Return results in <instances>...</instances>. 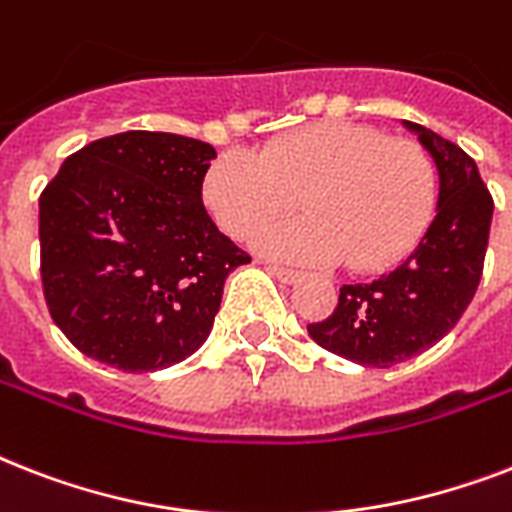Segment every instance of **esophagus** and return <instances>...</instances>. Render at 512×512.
Wrapping results in <instances>:
<instances>
[{"label": "esophagus", "instance_id": "1", "mask_svg": "<svg viewBox=\"0 0 512 512\" xmlns=\"http://www.w3.org/2000/svg\"><path fill=\"white\" fill-rule=\"evenodd\" d=\"M268 271H271L279 281H284V284H295V281L300 279V271H295V268H284V265H268Z\"/></svg>", "mask_w": 512, "mask_h": 512}]
</instances>
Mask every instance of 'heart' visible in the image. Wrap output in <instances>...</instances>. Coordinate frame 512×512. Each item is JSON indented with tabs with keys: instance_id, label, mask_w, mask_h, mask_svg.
<instances>
[{
	"instance_id": "heart-1",
	"label": "heart",
	"mask_w": 512,
	"mask_h": 512,
	"mask_svg": "<svg viewBox=\"0 0 512 512\" xmlns=\"http://www.w3.org/2000/svg\"><path fill=\"white\" fill-rule=\"evenodd\" d=\"M204 201L231 239L252 241L297 209L311 212L260 239L268 255L380 273L401 263L433 223L436 159L372 124L316 122L263 154L225 151L204 175Z\"/></svg>"
}]
</instances>
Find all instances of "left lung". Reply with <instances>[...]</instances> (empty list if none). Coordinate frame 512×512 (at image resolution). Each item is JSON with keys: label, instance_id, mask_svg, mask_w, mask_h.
Returning a JSON list of instances; mask_svg holds the SVG:
<instances>
[{"label": "left lung", "instance_id": "8db88e82", "mask_svg": "<svg viewBox=\"0 0 512 512\" xmlns=\"http://www.w3.org/2000/svg\"><path fill=\"white\" fill-rule=\"evenodd\" d=\"M406 124L422 132L438 164L436 220L396 271L369 284H345L332 316L308 324L321 348L377 369L433 348L468 311L484 273L494 212L476 162L452 140Z\"/></svg>", "mask_w": 512, "mask_h": 512}]
</instances>
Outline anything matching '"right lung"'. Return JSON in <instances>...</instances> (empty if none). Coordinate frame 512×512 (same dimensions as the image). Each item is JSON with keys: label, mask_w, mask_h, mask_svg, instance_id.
I'll list each match as a JSON object with an SVG mask.
<instances>
[{"label": "right lung", "mask_w": 512, "mask_h": 512, "mask_svg": "<svg viewBox=\"0 0 512 512\" xmlns=\"http://www.w3.org/2000/svg\"><path fill=\"white\" fill-rule=\"evenodd\" d=\"M215 148L132 130L71 154L39 196V271L71 345L124 372H156L207 340L228 273L252 257L201 201Z\"/></svg>", "instance_id": "right-lung-1"}]
</instances>
